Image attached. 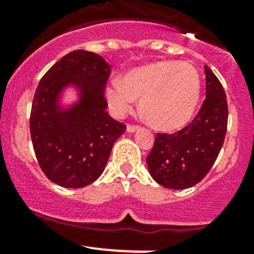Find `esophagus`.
I'll return each instance as SVG.
<instances>
[{
  "instance_id": "34e87169",
  "label": "esophagus",
  "mask_w": 254,
  "mask_h": 254,
  "mask_svg": "<svg viewBox=\"0 0 254 254\" xmlns=\"http://www.w3.org/2000/svg\"><path fill=\"white\" fill-rule=\"evenodd\" d=\"M139 125H131V124H129L127 127V132H134V131H136L137 129H139Z\"/></svg>"
}]
</instances>
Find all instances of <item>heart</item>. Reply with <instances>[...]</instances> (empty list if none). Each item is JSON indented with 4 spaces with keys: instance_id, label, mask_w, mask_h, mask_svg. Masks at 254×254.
<instances>
[{
    "instance_id": "1",
    "label": "heart",
    "mask_w": 254,
    "mask_h": 254,
    "mask_svg": "<svg viewBox=\"0 0 254 254\" xmlns=\"http://www.w3.org/2000/svg\"><path fill=\"white\" fill-rule=\"evenodd\" d=\"M201 92L199 71L190 64L155 61L137 66L107 88V98L120 114L132 111L135 98L147 123L160 130H176L193 117Z\"/></svg>"
}]
</instances>
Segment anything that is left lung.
<instances>
[{
	"instance_id": "left-lung-1",
	"label": "left lung",
	"mask_w": 254,
	"mask_h": 254,
	"mask_svg": "<svg viewBox=\"0 0 254 254\" xmlns=\"http://www.w3.org/2000/svg\"><path fill=\"white\" fill-rule=\"evenodd\" d=\"M206 98L193 122L175 134H156L146 157L148 172L161 186L186 189L211 170L224 143L229 108L224 87L205 65Z\"/></svg>"
}]
</instances>
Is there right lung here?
Instances as JSON below:
<instances>
[{
    "mask_svg": "<svg viewBox=\"0 0 254 254\" xmlns=\"http://www.w3.org/2000/svg\"><path fill=\"white\" fill-rule=\"evenodd\" d=\"M111 65L91 51L61 58L40 79L30 112V136L44 175L65 188L93 183L106 168L114 142L127 130L106 112ZM73 85L80 99L68 110L58 103L62 89Z\"/></svg>",
    "mask_w": 254,
    "mask_h": 254,
    "instance_id": "obj_1",
    "label": "right lung"
}]
</instances>
